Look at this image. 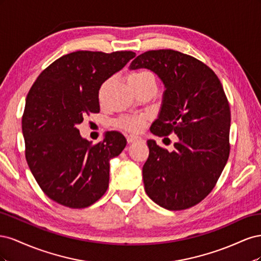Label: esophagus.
<instances>
[{
  "instance_id": "esophagus-1",
  "label": "esophagus",
  "mask_w": 261,
  "mask_h": 261,
  "mask_svg": "<svg viewBox=\"0 0 261 261\" xmlns=\"http://www.w3.org/2000/svg\"><path fill=\"white\" fill-rule=\"evenodd\" d=\"M141 138L139 136H135V135H128L127 136V143L128 144H134L137 143V141H140Z\"/></svg>"
}]
</instances>
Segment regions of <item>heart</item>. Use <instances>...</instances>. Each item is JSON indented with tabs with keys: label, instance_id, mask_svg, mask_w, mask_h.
<instances>
[{
	"label": "heart",
	"instance_id": "1",
	"mask_svg": "<svg viewBox=\"0 0 261 261\" xmlns=\"http://www.w3.org/2000/svg\"><path fill=\"white\" fill-rule=\"evenodd\" d=\"M148 82H154L153 75L150 72H148V70H138V72L133 73L128 77V84L130 87H136ZM107 86H108V82L101 85L100 90H99L100 99L102 98V96H103V93L107 89ZM147 121H148V115L146 114L124 115L118 118L116 125L122 129L132 132V133H137L145 127Z\"/></svg>",
	"mask_w": 261,
	"mask_h": 261
}]
</instances>
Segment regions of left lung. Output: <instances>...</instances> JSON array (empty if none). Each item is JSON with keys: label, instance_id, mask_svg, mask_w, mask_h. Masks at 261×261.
Returning a JSON list of instances; mask_svg holds the SVG:
<instances>
[{"label": "left lung", "instance_id": "obj_1", "mask_svg": "<svg viewBox=\"0 0 261 261\" xmlns=\"http://www.w3.org/2000/svg\"><path fill=\"white\" fill-rule=\"evenodd\" d=\"M129 67L151 69L167 88L150 132L178 137L172 152L147 141L145 191L168 210L194 207L215 188L230 155L231 111L222 84L204 63L171 49L147 51Z\"/></svg>", "mask_w": 261, "mask_h": 261}]
</instances>
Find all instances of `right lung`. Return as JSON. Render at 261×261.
<instances>
[{"mask_svg":"<svg viewBox=\"0 0 261 261\" xmlns=\"http://www.w3.org/2000/svg\"><path fill=\"white\" fill-rule=\"evenodd\" d=\"M133 51H76L43 69L27 94L21 118L28 167L42 192L73 209L91 206L109 187V160L126 139L108 132L98 144L83 139L76 125L99 113L101 85L129 60Z\"/></svg>","mask_w":261,"mask_h":261,"instance_id":"obj_1","label":"right lung"}]
</instances>
